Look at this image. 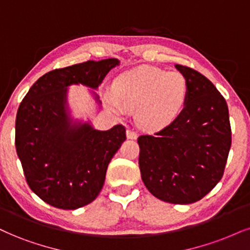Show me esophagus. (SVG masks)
Returning <instances> with one entry per match:
<instances>
[{
	"mask_svg": "<svg viewBox=\"0 0 250 250\" xmlns=\"http://www.w3.org/2000/svg\"><path fill=\"white\" fill-rule=\"evenodd\" d=\"M126 137H127V139H137V133L133 130H127L126 131Z\"/></svg>",
	"mask_w": 250,
	"mask_h": 250,
	"instance_id": "34e87169",
	"label": "esophagus"
}]
</instances>
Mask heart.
<instances>
[{"label":"heart","instance_id":"obj_1","mask_svg":"<svg viewBox=\"0 0 250 250\" xmlns=\"http://www.w3.org/2000/svg\"><path fill=\"white\" fill-rule=\"evenodd\" d=\"M187 96L188 82L182 73L139 66L120 74L105 102L119 113L124 106L137 109L135 119L141 127L161 130L177 118Z\"/></svg>","mask_w":250,"mask_h":250}]
</instances>
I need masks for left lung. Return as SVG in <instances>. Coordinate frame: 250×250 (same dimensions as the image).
Wrapping results in <instances>:
<instances>
[{
  "label": "left lung",
  "mask_w": 250,
  "mask_h": 250,
  "mask_svg": "<svg viewBox=\"0 0 250 250\" xmlns=\"http://www.w3.org/2000/svg\"><path fill=\"white\" fill-rule=\"evenodd\" d=\"M188 82L183 110L171 124L138 138L139 168L153 196L191 204L208 195L224 175L232 144L229 106L210 80L176 64Z\"/></svg>",
  "instance_id": "1"
}]
</instances>
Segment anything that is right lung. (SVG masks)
Masks as SVG:
<instances>
[{
    "instance_id": "obj_1",
    "label": "right lung",
    "mask_w": 250,
    "mask_h": 250,
    "mask_svg": "<svg viewBox=\"0 0 250 250\" xmlns=\"http://www.w3.org/2000/svg\"><path fill=\"white\" fill-rule=\"evenodd\" d=\"M117 64L111 58L51 70L21 102L15 127L17 155L30 189L54 208L75 210L96 198L111 159L126 139L123 125L98 131L89 123L72 124L67 111L68 85L97 89Z\"/></svg>"
}]
</instances>
